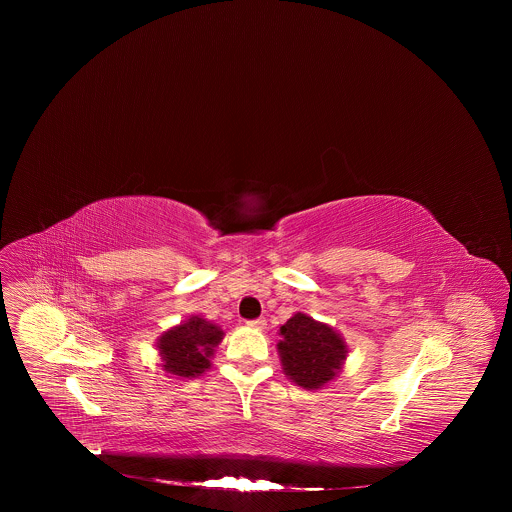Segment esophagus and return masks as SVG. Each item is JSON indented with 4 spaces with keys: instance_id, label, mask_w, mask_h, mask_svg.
<instances>
[{
    "instance_id": "obj_1",
    "label": "esophagus",
    "mask_w": 512,
    "mask_h": 512,
    "mask_svg": "<svg viewBox=\"0 0 512 512\" xmlns=\"http://www.w3.org/2000/svg\"><path fill=\"white\" fill-rule=\"evenodd\" d=\"M246 325H248V327H254V329H262V327L266 325V319H264V317H258V319H250V321H246Z\"/></svg>"
}]
</instances>
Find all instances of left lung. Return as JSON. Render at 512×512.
<instances>
[{"instance_id":"left-lung-1","label":"left lung","mask_w":512,"mask_h":512,"mask_svg":"<svg viewBox=\"0 0 512 512\" xmlns=\"http://www.w3.org/2000/svg\"><path fill=\"white\" fill-rule=\"evenodd\" d=\"M282 341L278 353L284 372L305 390H315L331 382L347 359L343 337L329 325L295 313L280 327Z\"/></svg>"}]
</instances>
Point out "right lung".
Wrapping results in <instances>:
<instances>
[{
	"label": "right lung",
	"instance_id": "add662e5",
	"mask_svg": "<svg viewBox=\"0 0 512 512\" xmlns=\"http://www.w3.org/2000/svg\"><path fill=\"white\" fill-rule=\"evenodd\" d=\"M222 335L219 325L199 315L171 327L157 339L163 370L183 378L203 374L211 368V357L222 341Z\"/></svg>",
	"mask_w": 512,
	"mask_h": 512
}]
</instances>
